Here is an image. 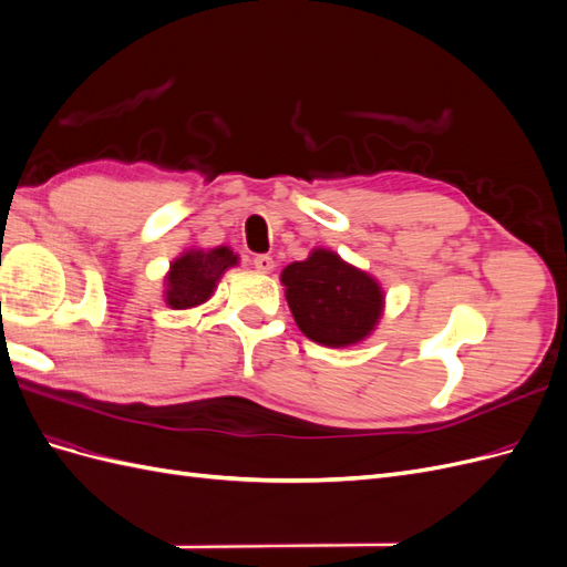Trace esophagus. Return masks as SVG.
I'll return each instance as SVG.
<instances>
[{
  "mask_svg": "<svg viewBox=\"0 0 567 567\" xmlns=\"http://www.w3.org/2000/svg\"><path fill=\"white\" fill-rule=\"evenodd\" d=\"M252 265H255L257 271L269 274V271L274 269V257H269V255H257L255 260H252Z\"/></svg>",
  "mask_w": 567,
  "mask_h": 567,
  "instance_id": "34e87169",
  "label": "esophagus"
}]
</instances>
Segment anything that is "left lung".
<instances>
[{
	"label": "left lung",
	"mask_w": 567,
	"mask_h": 567,
	"mask_svg": "<svg viewBox=\"0 0 567 567\" xmlns=\"http://www.w3.org/2000/svg\"><path fill=\"white\" fill-rule=\"evenodd\" d=\"M281 284L298 329L326 348L367 340L385 310L379 279L329 248H315L307 260L284 267Z\"/></svg>",
	"instance_id": "obj_1"
}]
</instances>
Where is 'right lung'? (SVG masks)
I'll return each instance as SVG.
<instances>
[{
	"mask_svg": "<svg viewBox=\"0 0 567 567\" xmlns=\"http://www.w3.org/2000/svg\"><path fill=\"white\" fill-rule=\"evenodd\" d=\"M238 265L229 246L188 248L169 262L163 284V300L173 310H192L208 302L225 271Z\"/></svg>",
	"mask_w": 567,
	"mask_h": 567,
	"instance_id": "right-lung-1",
	"label": "right lung"
}]
</instances>
